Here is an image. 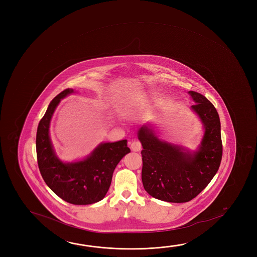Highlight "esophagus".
Returning a JSON list of instances; mask_svg holds the SVG:
<instances>
[{"instance_id": "obj_1", "label": "esophagus", "mask_w": 257, "mask_h": 257, "mask_svg": "<svg viewBox=\"0 0 257 257\" xmlns=\"http://www.w3.org/2000/svg\"><path fill=\"white\" fill-rule=\"evenodd\" d=\"M131 149L134 151V152H140L142 150V144L140 143L139 141H132L130 143Z\"/></svg>"}]
</instances>
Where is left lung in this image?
I'll use <instances>...</instances> for the list:
<instances>
[{
    "label": "left lung",
    "instance_id": "8db88e82",
    "mask_svg": "<svg viewBox=\"0 0 257 257\" xmlns=\"http://www.w3.org/2000/svg\"><path fill=\"white\" fill-rule=\"evenodd\" d=\"M192 109L201 118L205 133L194 155L181 148L160 141L153 131L143 126L138 132L142 143L143 187L152 197L169 202H186L209 185L222 159L220 121L212 103L200 93L189 91Z\"/></svg>",
    "mask_w": 257,
    "mask_h": 257
}]
</instances>
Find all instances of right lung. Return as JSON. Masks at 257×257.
<instances>
[{"mask_svg": "<svg viewBox=\"0 0 257 257\" xmlns=\"http://www.w3.org/2000/svg\"><path fill=\"white\" fill-rule=\"evenodd\" d=\"M73 92L66 88L50 102L38 123L36 147L44 181L63 201L87 205L101 201L109 189L115 167L127 153L126 140L100 144L86 160L65 164L57 159L49 138L51 118L61 99Z\"/></svg>", "mask_w": 257, "mask_h": 257, "instance_id": "1", "label": "right lung"}]
</instances>
